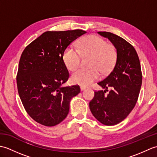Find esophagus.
<instances>
[{
  "label": "esophagus",
  "mask_w": 157,
  "mask_h": 157,
  "mask_svg": "<svg viewBox=\"0 0 157 157\" xmlns=\"http://www.w3.org/2000/svg\"><path fill=\"white\" fill-rule=\"evenodd\" d=\"M86 88H86V86H80V89H81L82 91L84 90H86Z\"/></svg>",
  "instance_id": "1"
}]
</instances>
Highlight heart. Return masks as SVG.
<instances>
[{"label": "heart", "instance_id": "b5f03b06", "mask_svg": "<svg viewBox=\"0 0 157 157\" xmlns=\"http://www.w3.org/2000/svg\"><path fill=\"white\" fill-rule=\"evenodd\" d=\"M78 50L71 46L67 48L63 54V60L66 67L74 71L81 61V56H92L90 63V69H79L71 75L73 84L88 86L100 78V71L106 74L111 71L116 60L115 49L111 44L94 35H90L79 42Z\"/></svg>", "mask_w": 157, "mask_h": 157}]
</instances>
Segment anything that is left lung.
Here are the masks:
<instances>
[{
	"instance_id": "8db88e82",
	"label": "left lung",
	"mask_w": 157,
	"mask_h": 157,
	"mask_svg": "<svg viewBox=\"0 0 157 157\" xmlns=\"http://www.w3.org/2000/svg\"><path fill=\"white\" fill-rule=\"evenodd\" d=\"M98 34L114 45L117 60L109 75L98 83L105 90L96 91L89 106L98 121L114 125L128 117L138 101L142 81L141 66L134 46L125 40L111 32H98ZM108 87L112 90L106 95Z\"/></svg>"
}]
</instances>
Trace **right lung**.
Returning <instances> with one entry per match:
<instances>
[{
	"label": "right lung",
	"mask_w": 157,
	"mask_h": 157,
	"mask_svg": "<svg viewBox=\"0 0 157 157\" xmlns=\"http://www.w3.org/2000/svg\"><path fill=\"white\" fill-rule=\"evenodd\" d=\"M86 32L82 29L48 31L23 51L17 75L18 93L26 112L40 124L51 127L67 116L71 99L79 86L62 87L69 78L63 60L67 46Z\"/></svg>",
	"instance_id": "add662e5"
}]
</instances>
